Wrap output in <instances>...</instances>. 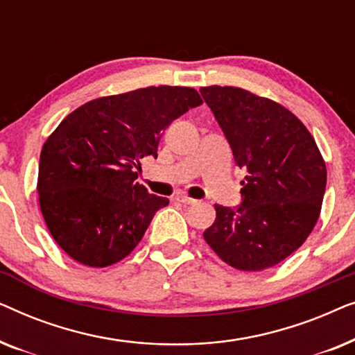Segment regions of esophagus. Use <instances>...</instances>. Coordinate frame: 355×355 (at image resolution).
Listing matches in <instances>:
<instances>
[{
  "label": "esophagus",
  "instance_id": "1",
  "mask_svg": "<svg viewBox=\"0 0 355 355\" xmlns=\"http://www.w3.org/2000/svg\"><path fill=\"white\" fill-rule=\"evenodd\" d=\"M176 198H178V202L184 203V205H193V203H197L196 198H192V197H189V196H179Z\"/></svg>",
  "mask_w": 355,
  "mask_h": 355
}]
</instances>
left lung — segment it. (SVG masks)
Segmentation results:
<instances>
[{
	"label": "left lung",
	"mask_w": 355,
	"mask_h": 355,
	"mask_svg": "<svg viewBox=\"0 0 355 355\" xmlns=\"http://www.w3.org/2000/svg\"><path fill=\"white\" fill-rule=\"evenodd\" d=\"M200 94L247 173L242 205H215L203 239L232 268H271L317 225L327 164L309 129L283 105L231 85L202 87Z\"/></svg>",
	"instance_id": "1"
}]
</instances>
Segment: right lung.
<instances>
[{"instance_id": "obj_1", "label": "right lung", "mask_w": 355, "mask_h": 355, "mask_svg": "<svg viewBox=\"0 0 355 355\" xmlns=\"http://www.w3.org/2000/svg\"><path fill=\"white\" fill-rule=\"evenodd\" d=\"M203 101L191 87L100 96L67 114L43 144L38 202L56 244L92 268L118 263L169 200L148 193L140 159L157 158L162 130Z\"/></svg>"}]
</instances>
